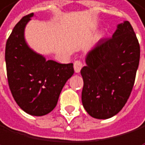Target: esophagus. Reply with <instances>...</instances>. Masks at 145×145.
<instances>
[{
	"label": "esophagus",
	"instance_id": "esophagus-1",
	"mask_svg": "<svg viewBox=\"0 0 145 145\" xmlns=\"http://www.w3.org/2000/svg\"><path fill=\"white\" fill-rule=\"evenodd\" d=\"M82 67H83V63L82 61H80V60H76L74 62V69H75V72L76 73H79L81 69H82Z\"/></svg>",
	"mask_w": 145,
	"mask_h": 145
}]
</instances>
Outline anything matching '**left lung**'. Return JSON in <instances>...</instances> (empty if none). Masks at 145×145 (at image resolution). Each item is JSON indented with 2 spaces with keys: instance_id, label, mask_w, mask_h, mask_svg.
I'll list each match as a JSON object with an SVG mask.
<instances>
[{
  "instance_id": "left-lung-1",
  "label": "left lung",
  "mask_w": 145,
  "mask_h": 145,
  "mask_svg": "<svg viewBox=\"0 0 145 145\" xmlns=\"http://www.w3.org/2000/svg\"><path fill=\"white\" fill-rule=\"evenodd\" d=\"M140 45L132 25L123 22L110 39H100L86 56L82 104L88 115L108 119L125 106L134 87Z\"/></svg>"
}]
</instances>
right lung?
<instances>
[{
    "instance_id": "1",
    "label": "right lung",
    "mask_w": 145,
    "mask_h": 145,
    "mask_svg": "<svg viewBox=\"0 0 145 145\" xmlns=\"http://www.w3.org/2000/svg\"><path fill=\"white\" fill-rule=\"evenodd\" d=\"M33 15L24 16L15 25L6 42L5 62L9 87L16 103L29 115L41 116L56 107L74 69L72 63L46 60L28 46L24 30Z\"/></svg>"
}]
</instances>
